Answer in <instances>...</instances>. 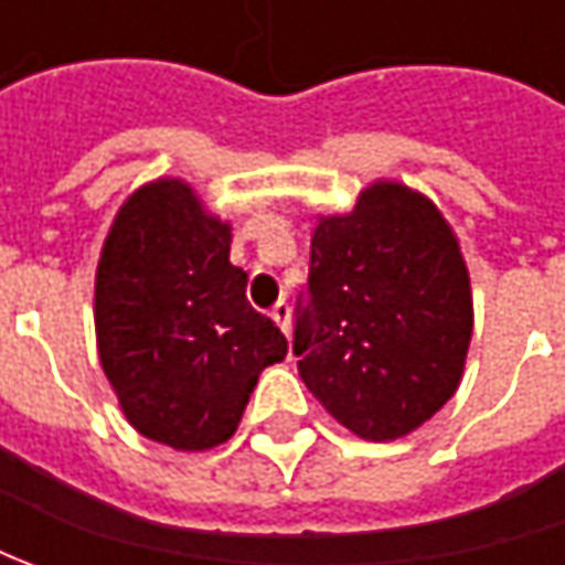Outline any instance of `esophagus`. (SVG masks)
Returning <instances> with one entry per match:
<instances>
[{
    "instance_id": "obj_1",
    "label": "esophagus",
    "mask_w": 565,
    "mask_h": 565,
    "mask_svg": "<svg viewBox=\"0 0 565 565\" xmlns=\"http://www.w3.org/2000/svg\"><path fill=\"white\" fill-rule=\"evenodd\" d=\"M270 317L276 320V327L289 337V330H292V308H289V301H276L273 305Z\"/></svg>"
}]
</instances>
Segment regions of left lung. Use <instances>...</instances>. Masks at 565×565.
<instances>
[{"instance_id": "1", "label": "left lung", "mask_w": 565, "mask_h": 565, "mask_svg": "<svg viewBox=\"0 0 565 565\" xmlns=\"http://www.w3.org/2000/svg\"><path fill=\"white\" fill-rule=\"evenodd\" d=\"M471 323L466 257L430 198L374 182L352 213L317 216L292 352L342 427L396 440L434 418L462 380Z\"/></svg>"}]
</instances>
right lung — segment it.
I'll return each instance as SVG.
<instances>
[{"label":"right lung","instance_id":"1","mask_svg":"<svg viewBox=\"0 0 565 565\" xmlns=\"http://www.w3.org/2000/svg\"><path fill=\"white\" fill-rule=\"evenodd\" d=\"M232 226L182 179L141 185L103 242L94 323L103 374L147 440L201 452L226 444L264 367L289 342L245 298Z\"/></svg>","mask_w":565,"mask_h":565}]
</instances>
